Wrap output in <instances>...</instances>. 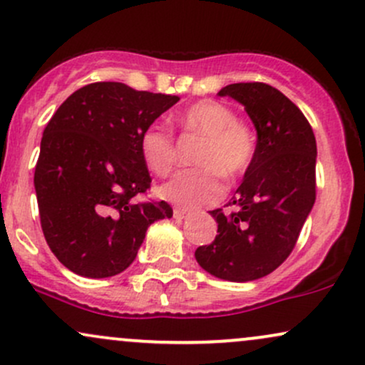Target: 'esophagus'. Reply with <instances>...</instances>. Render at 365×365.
I'll list each match as a JSON object with an SVG mask.
<instances>
[{
    "label": "esophagus",
    "instance_id": "1",
    "mask_svg": "<svg viewBox=\"0 0 365 365\" xmlns=\"http://www.w3.org/2000/svg\"><path fill=\"white\" fill-rule=\"evenodd\" d=\"M188 215H190V212L185 211V209H175V211H173V217H175V220H178V221L185 220Z\"/></svg>",
    "mask_w": 365,
    "mask_h": 365
}]
</instances>
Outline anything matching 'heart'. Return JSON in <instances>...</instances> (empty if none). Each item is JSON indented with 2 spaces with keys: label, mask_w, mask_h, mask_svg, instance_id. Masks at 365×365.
<instances>
[{
  "label": "heart",
  "mask_w": 365,
  "mask_h": 365,
  "mask_svg": "<svg viewBox=\"0 0 365 365\" xmlns=\"http://www.w3.org/2000/svg\"><path fill=\"white\" fill-rule=\"evenodd\" d=\"M187 130L206 137L195 156L200 168L178 173L161 187L159 194L171 204L197 209L215 204L225 194L223 177L230 182L244 177L255 158V139L244 123L237 121L232 108L217 101L192 104L180 116ZM140 156L145 166L166 177L177 165V144L173 133L159 123L142 130Z\"/></svg>",
  "instance_id": "b5f03b06"
}]
</instances>
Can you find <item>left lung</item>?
<instances>
[{
  "label": "left lung",
  "mask_w": 365,
  "mask_h": 365,
  "mask_svg": "<svg viewBox=\"0 0 365 365\" xmlns=\"http://www.w3.org/2000/svg\"><path fill=\"white\" fill-rule=\"evenodd\" d=\"M217 96L245 108L257 144L252 166L233 195L237 211H209L217 235L195 250V259L220 279L254 282L290 255L316 202V137L304 113L267 83H230Z\"/></svg>",
  "instance_id": "1"
}]
</instances>
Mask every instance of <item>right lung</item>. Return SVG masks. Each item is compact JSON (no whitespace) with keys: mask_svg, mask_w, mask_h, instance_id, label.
<instances>
[{"mask_svg":"<svg viewBox=\"0 0 365 365\" xmlns=\"http://www.w3.org/2000/svg\"><path fill=\"white\" fill-rule=\"evenodd\" d=\"M178 96L96 82L75 91L46 125L34 187L41 226L63 266L86 278L125 271L168 202H135L150 187L142 130Z\"/></svg>","mask_w":365,"mask_h":365,"instance_id":"right-lung-1","label":"right lung"}]
</instances>
